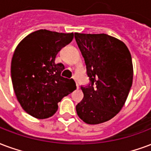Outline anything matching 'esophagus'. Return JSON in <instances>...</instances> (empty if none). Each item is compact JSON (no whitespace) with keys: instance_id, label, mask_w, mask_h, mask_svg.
Wrapping results in <instances>:
<instances>
[{"instance_id":"34e87169","label":"esophagus","mask_w":151,"mask_h":151,"mask_svg":"<svg viewBox=\"0 0 151 151\" xmlns=\"http://www.w3.org/2000/svg\"><path fill=\"white\" fill-rule=\"evenodd\" d=\"M73 79H74V80H75V81H76L75 78H73ZM76 85H77V88L78 89V88H79V84H78V81H76Z\"/></svg>"}]
</instances>
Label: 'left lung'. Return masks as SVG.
<instances>
[{
	"instance_id": "left-lung-1",
	"label": "left lung",
	"mask_w": 151,
	"mask_h": 151,
	"mask_svg": "<svg viewBox=\"0 0 151 151\" xmlns=\"http://www.w3.org/2000/svg\"><path fill=\"white\" fill-rule=\"evenodd\" d=\"M86 65L90 83L81 86L84 98L76 106L86 123H102L118 114L126 102L133 81V65L128 48L107 35L74 33Z\"/></svg>"
}]
</instances>
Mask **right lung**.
<instances>
[{
	"instance_id": "1",
	"label": "right lung",
	"mask_w": 151,
	"mask_h": 151,
	"mask_svg": "<svg viewBox=\"0 0 151 151\" xmlns=\"http://www.w3.org/2000/svg\"><path fill=\"white\" fill-rule=\"evenodd\" d=\"M73 38V33L40 29L25 37L14 51L11 62L13 90L23 110L34 118L53 116L62 98L76 90L73 79L61 76L64 65L55 63L57 54Z\"/></svg>"
}]
</instances>
